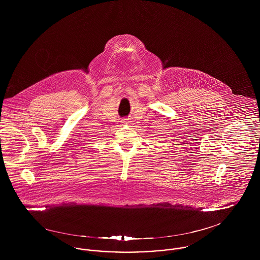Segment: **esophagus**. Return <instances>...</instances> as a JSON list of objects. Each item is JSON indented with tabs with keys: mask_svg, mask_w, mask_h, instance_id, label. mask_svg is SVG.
Instances as JSON below:
<instances>
[{
	"mask_svg": "<svg viewBox=\"0 0 260 260\" xmlns=\"http://www.w3.org/2000/svg\"><path fill=\"white\" fill-rule=\"evenodd\" d=\"M122 123H123V124H128V123H129V119H123V120H122Z\"/></svg>",
	"mask_w": 260,
	"mask_h": 260,
	"instance_id": "1",
	"label": "esophagus"
}]
</instances>
